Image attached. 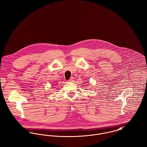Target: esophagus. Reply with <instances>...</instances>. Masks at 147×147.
Segmentation results:
<instances>
[{
  "mask_svg": "<svg viewBox=\"0 0 147 147\" xmlns=\"http://www.w3.org/2000/svg\"><path fill=\"white\" fill-rule=\"evenodd\" d=\"M73 80H74V78L73 77H71L70 79L68 80V82H73Z\"/></svg>",
  "mask_w": 147,
  "mask_h": 147,
  "instance_id": "34e87169",
  "label": "esophagus"
}]
</instances>
